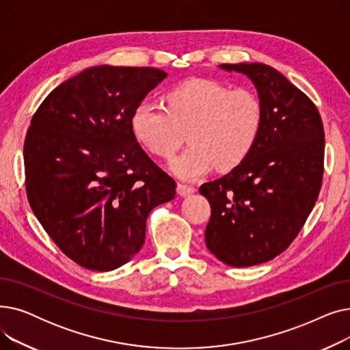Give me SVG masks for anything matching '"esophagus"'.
<instances>
[{"instance_id": "34e87169", "label": "esophagus", "mask_w": 350, "mask_h": 350, "mask_svg": "<svg viewBox=\"0 0 350 350\" xmlns=\"http://www.w3.org/2000/svg\"><path fill=\"white\" fill-rule=\"evenodd\" d=\"M194 191H196L194 186L185 185V183H178V185H177V193L180 196H189V194H193Z\"/></svg>"}]
</instances>
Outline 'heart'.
I'll list each match as a JSON object with an SVG mask.
<instances>
[{"label":"heart","instance_id":"b5f03b06","mask_svg":"<svg viewBox=\"0 0 350 350\" xmlns=\"http://www.w3.org/2000/svg\"><path fill=\"white\" fill-rule=\"evenodd\" d=\"M165 107L140 103L132 113L135 137L160 159H172L186 142L190 149L172 163L181 177L196 178L214 165L238 167L252 152L262 127V105L252 90L210 79H191L169 90Z\"/></svg>","mask_w":350,"mask_h":350}]
</instances>
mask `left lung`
<instances>
[{
    "mask_svg": "<svg viewBox=\"0 0 350 350\" xmlns=\"http://www.w3.org/2000/svg\"><path fill=\"white\" fill-rule=\"evenodd\" d=\"M219 68L254 82L262 127L238 167L200 187L211 206L206 244L227 265L252 267L284 252L317 203L323 177V123L315 103L272 66Z\"/></svg>",
    "mask_w": 350,
    "mask_h": 350,
    "instance_id": "8db88e82",
    "label": "left lung"
}]
</instances>
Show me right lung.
Masks as SVG:
<instances>
[{"instance_id": "add662e5", "label": "right lung", "mask_w": 350, "mask_h": 350, "mask_svg": "<svg viewBox=\"0 0 350 350\" xmlns=\"http://www.w3.org/2000/svg\"><path fill=\"white\" fill-rule=\"evenodd\" d=\"M167 73L94 66L55 88L24 143L29 206L78 265L112 271L143 247L146 219L176 196V181L146 154L133 110Z\"/></svg>"}]
</instances>
